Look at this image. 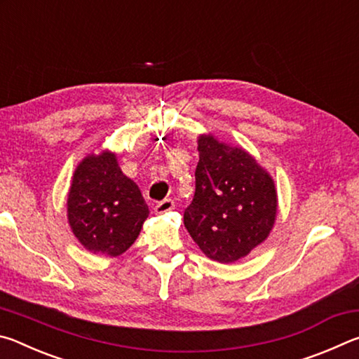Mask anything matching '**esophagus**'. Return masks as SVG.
<instances>
[{
	"mask_svg": "<svg viewBox=\"0 0 359 359\" xmlns=\"http://www.w3.org/2000/svg\"><path fill=\"white\" fill-rule=\"evenodd\" d=\"M174 208H175V204H174L172 199H163V201L155 204V214H158V215L166 214V212L172 210Z\"/></svg>",
	"mask_w": 359,
	"mask_h": 359,
	"instance_id": "esophagus-1",
	"label": "esophagus"
}]
</instances>
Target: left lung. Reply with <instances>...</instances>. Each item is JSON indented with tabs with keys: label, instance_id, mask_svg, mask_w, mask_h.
Returning a JSON list of instances; mask_svg holds the SVG:
<instances>
[{
	"label": "left lung",
	"instance_id": "1",
	"mask_svg": "<svg viewBox=\"0 0 359 359\" xmlns=\"http://www.w3.org/2000/svg\"><path fill=\"white\" fill-rule=\"evenodd\" d=\"M196 188L184 224L204 255L218 263L244 258L269 236L277 214L274 180L252 155L199 136Z\"/></svg>",
	"mask_w": 359,
	"mask_h": 359
}]
</instances>
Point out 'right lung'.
I'll list each match as a JSON object with an SVG mask.
<instances>
[{
  "label": "right lung",
  "instance_id": "obj_1",
  "mask_svg": "<svg viewBox=\"0 0 359 359\" xmlns=\"http://www.w3.org/2000/svg\"><path fill=\"white\" fill-rule=\"evenodd\" d=\"M147 215L141 190L121 172L114 154L90 155L77 166L68 194V220L87 250L118 257L136 241Z\"/></svg>",
  "mask_w": 359,
  "mask_h": 359
}]
</instances>
